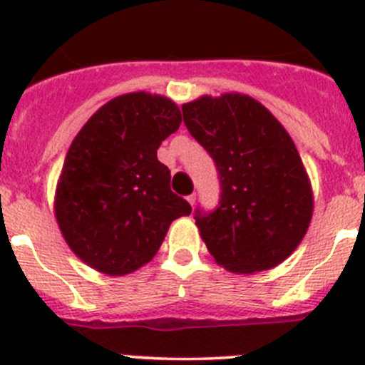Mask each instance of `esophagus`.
I'll return each mask as SVG.
<instances>
[{
  "mask_svg": "<svg viewBox=\"0 0 365 365\" xmlns=\"http://www.w3.org/2000/svg\"><path fill=\"white\" fill-rule=\"evenodd\" d=\"M186 201L190 202V205H195V193H192V195H188V197H186Z\"/></svg>",
  "mask_w": 365,
  "mask_h": 365,
  "instance_id": "esophagus-1",
  "label": "esophagus"
}]
</instances>
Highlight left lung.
Returning <instances> with one entry per match:
<instances>
[{
    "label": "left lung",
    "instance_id": "obj_1",
    "mask_svg": "<svg viewBox=\"0 0 365 365\" xmlns=\"http://www.w3.org/2000/svg\"><path fill=\"white\" fill-rule=\"evenodd\" d=\"M185 124L217 168L215 210H195L208 252L235 274L269 270L291 256L312 217V190L291 135L240 93L182 106Z\"/></svg>",
    "mask_w": 365,
    "mask_h": 365
}]
</instances>
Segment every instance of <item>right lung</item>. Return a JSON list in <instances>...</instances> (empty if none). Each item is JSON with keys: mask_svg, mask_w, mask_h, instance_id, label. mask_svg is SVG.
Returning a JSON list of instances; mask_svg holds the SVG:
<instances>
[{"mask_svg": "<svg viewBox=\"0 0 365 365\" xmlns=\"http://www.w3.org/2000/svg\"><path fill=\"white\" fill-rule=\"evenodd\" d=\"M180 122L166 96L128 93L102 106L74 137L54 214L71 250L98 272L124 276L146 265L172 221L192 212L157 159Z\"/></svg>", "mask_w": 365, "mask_h": 365, "instance_id": "right-lung-1", "label": "right lung"}]
</instances>
